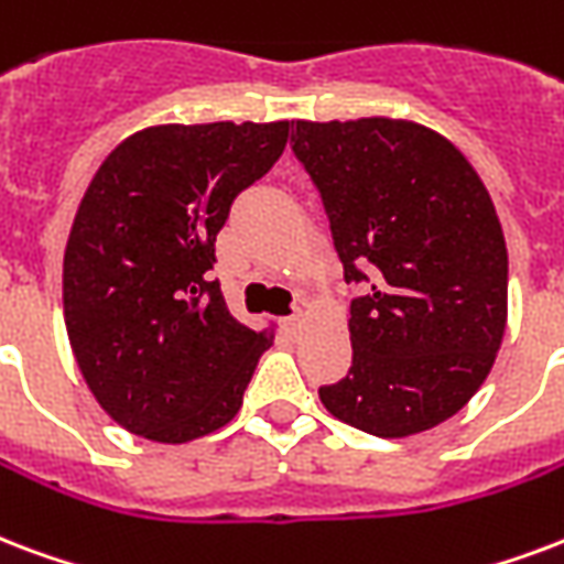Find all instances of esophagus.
Segmentation results:
<instances>
[{"instance_id": "1", "label": "esophagus", "mask_w": 564, "mask_h": 564, "mask_svg": "<svg viewBox=\"0 0 564 564\" xmlns=\"http://www.w3.org/2000/svg\"><path fill=\"white\" fill-rule=\"evenodd\" d=\"M301 328H304V313L301 311H295L292 316H286V319H283V330H286L290 337L301 334Z\"/></svg>"}]
</instances>
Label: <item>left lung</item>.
I'll use <instances>...</instances> for the list:
<instances>
[{
  "mask_svg": "<svg viewBox=\"0 0 564 564\" xmlns=\"http://www.w3.org/2000/svg\"><path fill=\"white\" fill-rule=\"evenodd\" d=\"M292 153L328 215L351 299V367L322 405L376 437L458 414L500 351L509 253L479 174L411 120H292Z\"/></svg>",
  "mask_w": 564,
  "mask_h": 564,
  "instance_id": "1",
  "label": "left lung"
}]
</instances>
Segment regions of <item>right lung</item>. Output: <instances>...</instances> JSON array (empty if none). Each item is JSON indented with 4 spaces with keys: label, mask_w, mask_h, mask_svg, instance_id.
<instances>
[{
    "label": "right lung",
    "mask_w": 564,
    "mask_h": 564,
    "mask_svg": "<svg viewBox=\"0 0 564 564\" xmlns=\"http://www.w3.org/2000/svg\"><path fill=\"white\" fill-rule=\"evenodd\" d=\"M290 120L167 123L111 150L64 251V325L85 384L127 432L186 444L242 408L269 330L230 316L215 236L281 159Z\"/></svg>",
    "instance_id": "right-lung-1"
}]
</instances>
